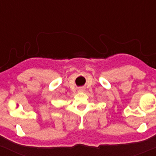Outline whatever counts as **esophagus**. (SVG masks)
Instances as JSON below:
<instances>
[{"mask_svg": "<svg viewBox=\"0 0 156 156\" xmlns=\"http://www.w3.org/2000/svg\"><path fill=\"white\" fill-rule=\"evenodd\" d=\"M78 91H79V92H83V89H80L79 90H78Z\"/></svg>", "mask_w": 156, "mask_h": 156, "instance_id": "1", "label": "esophagus"}]
</instances>
